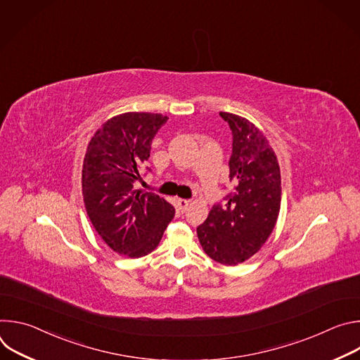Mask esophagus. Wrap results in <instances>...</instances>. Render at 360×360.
Segmentation results:
<instances>
[{"label":"esophagus","mask_w":360,"mask_h":360,"mask_svg":"<svg viewBox=\"0 0 360 360\" xmlns=\"http://www.w3.org/2000/svg\"><path fill=\"white\" fill-rule=\"evenodd\" d=\"M189 203H191V200H188V199H178V202H176L178 210L181 212H185L188 210V207H189Z\"/></svg>","instance_id":"34e87169"}]
</instances>
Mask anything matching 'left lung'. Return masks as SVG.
Segmentation results:
<instances>
[{
	"instance_id": "1",
	"label": "left lung",
	"mask_w": 360,
	"mask_h": 360,
	"mask_svg": "<svg viewBox=\"0 0 360 360\" xmlns=\"http://www.w3.org/2000/svg\"><path fill=\"white\" fill-rule=\"evenodd\" d=\"M232 131L229 179L235 191L212 207L196 228L210 258L238 265L258 252L272 233L281 210V169L264 132L246 118L219 112Z\"/></svg>"
}]
</instances>
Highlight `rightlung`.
Wrapping results in <instances>:
<instances>
[{"label": "right lung", "mask_w": 360, "mask_h": 360, "mask_svg": "<svg viewBox=\"0 0 360 360\" xmlns=\"http://www.w3.org/2000/svg\"><path fill=\"white\" fill-rule=\"evenodd\" d=\"M167 121L162 114L125 112L102 124L86 148L82 195L88 218L112 250L129 258L155 249L175 215L164 198L136 189L152 139Z\"/></svg>", "instance_id": "1"}]
</instances>
